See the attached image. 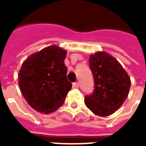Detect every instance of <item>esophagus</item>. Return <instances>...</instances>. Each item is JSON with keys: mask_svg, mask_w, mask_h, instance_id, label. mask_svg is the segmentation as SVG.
Wrapping results in <instances>:
<instances>
[{"mask_svg": "<svg viewBox=\"0 0 146 146\" xmlns=\"http://www.w3.org/2000/svg\"><path fill=\"white\" fill-rule=\"evenodd\" d=\"M73 87L74 88H79V86H80V83L77 81V82H75V83H73Z\"/></svg>", "mask_w": 146, "mask_h": 146, "instance_id": "esophagus-1", "label": "esophagus"}]
</instances>
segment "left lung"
<instances>
[{
  "mask_svg": "<svg viewBox=\"0 0 146 146\" xmlns=\"http://www.w3.org/2000/svg\"><path fill=\"white\" fill-rule=\"evenodd\" d=\"M89 66L94 77L95 89L92 94L85 96L86 106L98 116H110L125 101L131 80L119 62L104 51L92 54Z\"/></svg>",
  "mask_w": 146,
  "mask_h": 146,
  "instance_id": "1",
  "label": "left lung"
}]
</instances>
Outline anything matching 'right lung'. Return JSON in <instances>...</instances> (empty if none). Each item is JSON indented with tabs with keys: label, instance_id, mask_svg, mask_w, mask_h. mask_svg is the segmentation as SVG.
<instances>
[{
	"label": "right lung",
	"instance_id": "obj_1",
	"mask_svg": "<svg viewBox=\"0 0 146 146\" xmlns=\"http://www.w3.org/2000/svg\"><path fill=\"white\" fill-rule=\"evenodd\" d=\"M66 51L53 45L30 55L19 73L20 91L30 106L40 113L54 112L63 104L72 84L64 64Z\"/></svg>",
	"mask_w": 146,
	"mask_h": 146
}]
</instances>
